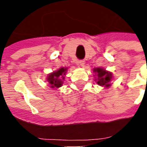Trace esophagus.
Returning <instances> with one entry per match:
<instances>
[{"mask_svg":"<svg viewBox=\"0 0 147 147\" xmlns=\"http://www.w3.org/2000/svg\"><path fill=\"white\" fill-rule=\"evenodd\" d=\"M76 64L78 65H80V67H83V65L85 64V61H83V60H80V61H76Z\"/></svg>","mask_w":147,"mask_h":147,"instance_id":"obj_1","label":"esophagus"}]
</instances>
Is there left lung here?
I'll list each match as a JSON object with an SVG mask.
<instances>
[{"mask_svg": "<svg viewBox=\"0 0 147 147\" xmlns=\"http://www.w3.org/2000/svg\"><path fill=\"white\" fill-rule=\"evenodd\" d=\"M94 71L98 74V78H97V83L99 86H109L110 83L109 82L112 80V74L110 72L106 71L102 68H94Z\"/></svg>", "mask_w": 147, "mask_h": 147, "instance_id": "left-lung-1", "label": "left lung"}]
</instances>
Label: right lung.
Returning a JSON list of instances; mask_svg holds the SVG:
<instances>
[{"mask_svg":"<svg viewBox=\"0 0 147 147\" xmlns=\"http://www.w3.org/2000/svg\"><path fill=\"white\" fill-rule=\"evenodd\" d=\"M66 71H67L66 68L61 67L59 70L54 71L53 73L50 74L47 80L52 88H58L62 86V83H63L62 80L64 79V76H65Z\"/></svg>","mask_w":147,"mask_h":147,"instance_id":"right-lung-1","label":"right lung"}]
</instances>
